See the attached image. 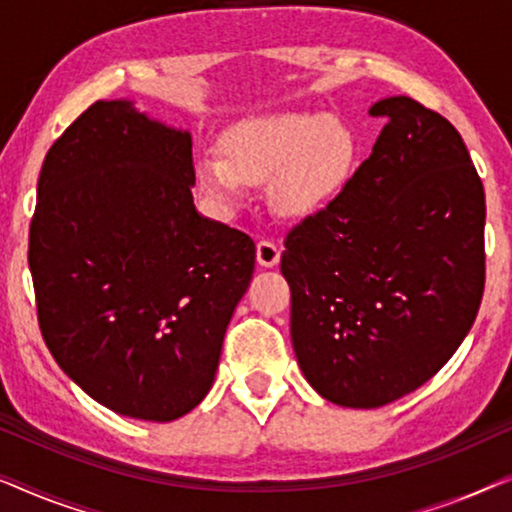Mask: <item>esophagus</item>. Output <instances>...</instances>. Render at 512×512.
Returning <instances> with one entry per match:
<instances>
[{
	"instance_id": "1",
	"label": "esophagus",
	"mask_w": 512,
	"mask_h": 512,
	"mask_svg": "<svg viewBox=\"0 0 512 512\" xmlns=\"http://www.w3.org/2000/svg\"><path fill=\"white\" fill-rule=\"evenodd\" d=\"M279 256H282V251L275 242L270 240H261L256 244V261L263 265V268H275L279 263Z\"/></svg>"
}]
</instances>
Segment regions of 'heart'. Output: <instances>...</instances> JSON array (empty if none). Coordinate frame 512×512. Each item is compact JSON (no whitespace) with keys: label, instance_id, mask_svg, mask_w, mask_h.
I'll use <instances>...</instances> for the list:
<instances>
[{"label":"heart","instance_id":"1","mask_svg":"<svg viewBox=\"0 0 512 512\" xmlns=\"http://www.w3.org/2000/svg\"><path fill=\"white\" fill-rule=\"evenodd\" d=\"M223 156L202 153L195 179L223 209L240 205L244 184L268 182V202L284 219H307L345 191L359 142L347 123L312 111L247 118L221 139Z\"/></svg>","mask_w":512,"mask_h":512}]
</instances>
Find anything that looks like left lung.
I'll use <instances>...</instances> for the list:
<instances>
[{"label": "left lung", "mask_w": 512, "mask_h": 512, "mask_svg": "<svg viewBox=\"0 0 512 512\" xmlns=\"http://www.w3.org/2000/svg\"><path fill=\"white\" fill-rule=\"evenodd\" d=\"M370 116L387 118L370 158L282 254L305 380L366 410L431 380L485 291V188L457 128L405 95Z\"/></svg>", "instance_id": "obj_1"}]
</instances>
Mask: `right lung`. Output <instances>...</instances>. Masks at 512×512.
<instances>
[{
    "mask_svg": "<svg viewBox=\"0 0 512 512\" xmlns=\"http://www.w3.org/2000/svg\"><path fill=\"white\" fill-rule=\"evenodd\" d=\"M191 132L95 102L41 165L30 223L39 328L118 415L172 422L212 389L256 244L193 205Z\"/></svg>",
    "mask_w": 512,
    "mask_h": 512,
    "instance_id": "right-lung-1",
    "label": "right lung"
}]
</instances>
